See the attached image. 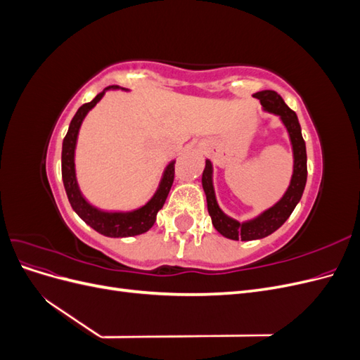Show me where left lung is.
Listing matches in <instances>:
<instances>
[{"mask_svg":"<svg viewBox=\"0 0 360 360\" xmlns=\"http://www.w3.org/2000/svg\"><path fill=\"white\" fill-rule=\"evenodd\" d=\"M254 97H257L261 102L266 111L278 114L287 126L294 153V172L288 191L275 207H271V209L264 212L254 221L240 224L224 214L219 205H217L212 183V163L210 160L205 162V168L202 172V188L207 197V209H209V214L216 230L222 236L233 238V240H238V238H242V240H255V238H263L271 233H275L288 219L292 210L296 209L304 191L308 176L307 146H304V139L302 136V129L296 112L290 110L288 105L276 91H258L254 94Z\"/></svg>","mask_w":360,"mask_h":360,"instance_id":"8db88e82","label":"left lung"}]
</instances>
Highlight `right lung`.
Segmentation results:
<instances>
[{"mask_svg": "<svg viewBox=\"0 0 360 360\" xmlns=\"http://www.w3.org/2000/svg\"><path fill=\"white\" fill-rule=\"evenodd\" d=\"M111 89V86H108ZM114 89V85H112ZM117 89V86H115ZM105 91L97 94L94 99L89 103H84L78 111H76L75 117L72 118L70 126L66 136L63 139V151H61V176L64 189H66L69 202L72 209L79 214L81 219L89 224L97 233H101L108 237H130L138 236L148 231L153 224L156 222L158 212L162 209L163 204L167 201V197L169 193V189L174 181V174H176V162H171L163 179L160 183V188L156 192V195L148 204H146L141 209L130 212V213H103L101 210L94 209L89 202H86L78 189L75 179V146H76V136H78V130L81 127V123L84 117L86 115L91 108L102 99Z\"/></svg>", "mask_w": 360, "mask_h": 360, "instance_id": "right-lung-1", "label": "right lung"}]
</instances>
